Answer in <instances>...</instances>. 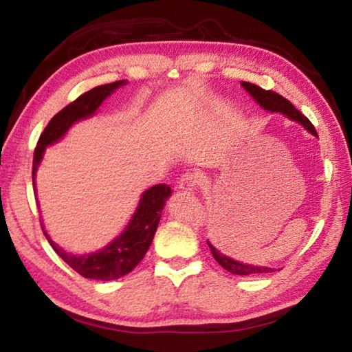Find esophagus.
Instances as JSON below:
<instances>
[{
    "label": "esophagus",
    "mask_w": 352,
    "mask_h": 352,
    "mask_svg": "<svg viewBox=\"0 0 352 352\" xmlns=\"http://www.w3.org/2000/svg\"><path fill=\"white\" fill-rule=\"evenodd\" d=\"M199 182H200V178L197 174H195V172H184L180 178V182H178V189L184 190V192H190V190H194L195 188H197Z\"/></svg>",
    "instance_id": "1"
}]
</instances>
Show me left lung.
I'll return each mask as SVG.
<instances>
[{
	"instance_id": "1",
	"label": "left lung",
	"mask_w": 352,
	"mask_h": 352,
	"mask_svg": "<svg viewBox=\"0 0 352 352\" xmlns=\"http://www.w3.org/2000/svg\"><path fill=\"white\" fill-rule=\"evenodd\" d=\"M242 87L245 88L250 94H252L253 99L264 110H269L272 113H283V115L290 118L292 121L300 122L302 127H306L309 132L317 136V130H315V127L312 126V122L309 121V119L302 115L300 110H296L290 100L283 98L281 94H278L272 90H264V88H261L250 82H242ZM206 242L211 248L214 259H216L225 270L233 273V275H259V273L275 272V269H270V267H256V265H250V264H242V262L231 259V258H228V256H225L223 253H220L216 247L211 245L210 241H206Z\"/></svg>"
}]
</instances>
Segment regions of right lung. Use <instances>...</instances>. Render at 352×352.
Masks as SVG:
<instances>
[{
    "label": "right lung",
    "instance_id": "1",
    "mask_svg": "<svg viewBox=\"0 0 352 352\" xmlns=\"http://www.w3.org/2000/svg\"><path fill=\"white\" fill-rule=\"evenodd\" d=\"M124 83H126V80H118L93 88V90L80 94L79 98L68 104L51 119L50 124L45 127L43 133L40 135L37 147H35L34 151V188L35 172H37L41 158H43L46 146L60 140L76 121L94 115V111L99 109V105L104 102V99L109 98L116 88L124 85ZM170 192V186L163 183L155 184L151 189H147L146 192L142 194L140 205L136 208L127 228L124 230V233L116 237L110 245L99 250L96 253L85 256H73L65 253L60 247H57L56 243L50 239V236L46 234L43 226H41V230H43L46 239L51 243V247L54 248V252L60 256L74 272L79 273L83 278L99 279V281H111V279H118L127 275V273L132 272L142 261V258H144L148 247H151V243L153 241L160 217H162V211L166 200L169 199Z\"/></svg>",
    "mask_w": 352,
    "mask_h": 352
}]
</instances>
